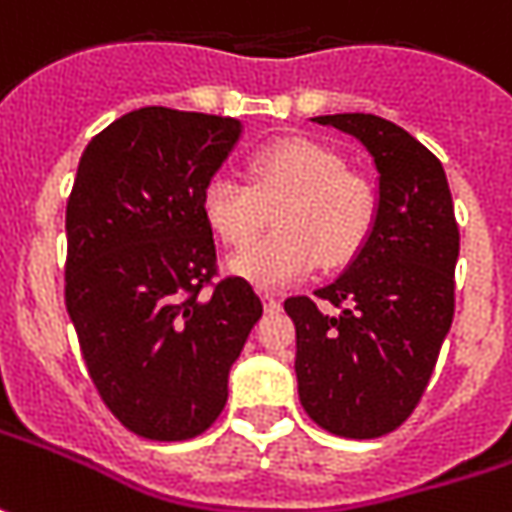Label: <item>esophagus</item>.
Returning a JSON list of instances; mask_svg holds the SVG:
<instances>
[{
  "label": "esophagus",
  "mask_w": 512,
  "mask_h": 512,
  "mask_svg": "<svg viewBox=\"0 0 512 512\" xmlns=\"http://www.w3.org/2000/svg\"><path fill=\"white\" fill-rule=\"evenodd\" d=\"M280 297H274V294H263V306H266V311H277L280 309Z\"/></svg>",
  "instance_id": "34e87169"
}]
</instances>
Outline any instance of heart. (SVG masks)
Returning a JSON list of instances; mask_svg holds the SVG:
<instances>
[{"label":"heart","mask_w":512,"mask_h":512,"mask_svg":"<svg viewBox=\"0 0 512 512\" xmlns=\"http://www.w3.org/2000/svg\"><path fill=\"white\" fill-rule=\"evenodd\" d=\"M277 206V232L229 257V272L257 289H286L326 257L343 266L360 252L374 221V198L343 158L320 144L289 138L252 158L249 184L221 172L203 189V218L229 246H246Z\"/></svg>","instance_id":"1"}]
</instances>
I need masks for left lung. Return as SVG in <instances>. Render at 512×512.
I'll list each match as a JSON object with an SVG mask.
<instances>
[{
	"instance_id": "8db88e82",
	"label": "left lung",
	"mask_w": 512,
	"mask_h": 512,
	"mask_svg": "<svg viewBox=\"0 0 512 512\" xmlns=\"http://www.w3.org/2000/svg\"><path fill=\"white\" fill-rule=\"evenodd\" d=\"M357 138L377 169L368 238L343 274L289 297L297 394L306 414L345 439H377L411 416L453 323L459 226L439 158L402 127L365 113L317 115Z\"/></svg>"
}]
</instances>
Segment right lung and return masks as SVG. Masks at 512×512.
Segmentation results:
<instances>
[{
  "mask_svg": "<svg viewBox=\"0 0 512 512\" xmlns=\"http://www.w3.org/2000/svg\"><path fill=\"white\" fill-rule=\"evenodd\" d=\"M238 118L141 107L81 152L67 201L64 300L87 371L144 439L203 433L263 314L255 289L215 274L203 189L238 147Z\"/></svg>",
  "mask_w": 512,
  "mask_h": 512,
  "instance_id": "1",
  "label": "right lung"
}]
</instances>
